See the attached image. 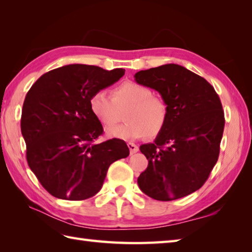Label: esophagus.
I'll return each instance as SVG.
<instances>
[{
	"label": "esophagus",
	"instance_id": "1",
	"mask_svg": "<svg viewBox=\"0 0 252 252\" xmlns=\"http://www.w3.org/2000/svg\"><path fill=\"white\" fill-rule=\"evenodd\" d=\"M127 147H129V149H130V154L131 155L138 152V146L135 145L134 143H127Z\"/></svg>",
	"mask_w": 252,
	"mask_h": 252
}]
</instances>
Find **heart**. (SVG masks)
I'll return each instance as SVG.
<instances>
[{
    "label": "heart",
    "mask_w": 252,
    "mask_h": 252,
    "mask_svg": "<svg viewBox=\"0 0 252 252\" xmlns=\"http://www.w3.org/2000/svg\"><path fill=\"white\" fill-rule=\"evenodd\" d=\"M125 112L123 125L107 127L110 138L132 141L145 135L155 136L162 131L168 120V106L161 98L153 96L151 89L136 82H125L114 90L112 96L107 91H96L90 98V109L104 126L115 123Z\"/></svg>",
    "instance_id": "obj_1"
}]
</instances>
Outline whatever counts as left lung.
Segmentation results:
<instances>
[{
    "label": "left lung",
    "instance_id": "1",
    "mask_svg": "<svg viewBox=\"0 0 252 252\" xmlns=\"http://www.w3.org/2000/svg\"><path fill=\"white\" fill-rule=\"evenodd\" d=\"M168 106V120L154 143L140 149L148 160L137 184L153 199L170 201L199 189L218 161L224 125L221 100L206 79L167 63L135 73Z\"/></svg>",
    "mask_w": 252,
    "mask_h": 252
}]
</instances>
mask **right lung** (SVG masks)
Instances as JSON below:
<instances>
[{
	"mask_svg": "<svg viewBox=\"0 0 252 252\" xmlns=\"http://www.w3.org/2000/svg\"><path fill=\"white\" fill-rule=\"evenodd\" d=\"M125 71L73 63L44 73L27 93L20 123L27 161L51 195L88 199L100 190L109 165L129 156L122 140L95 143L103 126L90 109L93 93Z\"/></svg>",
	"mask_w": 252,
	"mask_h": 252,
	"instance_id": "obj_1",
	"label": "right lung"
}]
</instances>
